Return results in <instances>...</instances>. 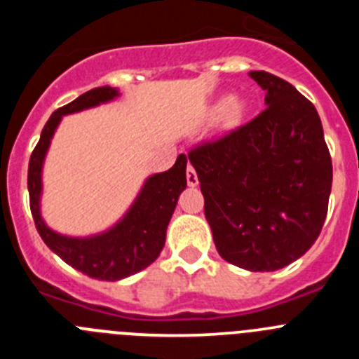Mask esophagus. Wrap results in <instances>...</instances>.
I'll use <instances>...</instances> for the list:
<instances>
[{
  "mask_svg": "<svg viewBox=\"0 0 359 359\" xmlns=\"http://www.w3.org/2000/svg\"><path fill=\"white\" fill-rule=\"evenodd\" d=\"M187 183H189V187H196L199 183L198 174H196V170L192 165H189V167H187Z\"/></svg>",
  "mask_w": 359,
  "mask_h": 359,
  "instance_id": "34e87169",
  "label": "esophagus"
}]
</instances>
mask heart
Here are the masks:
<instances>
[{
    "instance_id": "b5f03b06",
    "label": "heart",
    "mask_w": 359,
    "mask_h": 359,
    "mask_svg": "<svg viewBox=\"0 0 359 359\" xmlns=\"http://www.w3.org/2000/svg\"><path fill=\"white\" fill-rule=\"evenodd\" d=\"M244 109H246V102L244 100H241V98H230L228 102L215 104L214 113H223L228 126H236V123H239Z\"/></svg>"
}]
</instances>
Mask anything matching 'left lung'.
<instances>
[{"label":"left lung","instance_id":"1","mask_svg":"<svg viewBox=\"0 0 359 359\" xmlns=\"http://www.w3.org/2000/svg\"><path fill=\"white\" fill-rule=\"evenodd\" d=\"M250 77L266 91V109L190 149L189 160L219 255L250 271H275L318 239L332 161L315 106L277 75Z\"/></svg>","mask_w":359,"mask_h":359}]
</instances>
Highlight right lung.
<instances>
[{"label": "right lung", "instance_id": "add662e5", "mask_svg": "<svg viewBox=\"0 0 359 359\" xmlns=\"http://www.w3.org/2000/svg\"><path fill=\"white\" fill-rule=\"evenodd\" d=\"M118 97V90L102 86L86 91L73 102L52 113L43 128L41 138L28 163V194L30 210L44 244L61 257L66 264L98 280H120L135 275L156 261L165 244L167 226L176 208L180 194L187 187V156L180 154L169 170L152 174L142 187L128 214L109 230L91 237L61 236L46 226L41 217V172L46 151L61 118L69 113L109 102Z\"/></svg>", "mask_w": 359, "mask_h": 359}]
</instances>
